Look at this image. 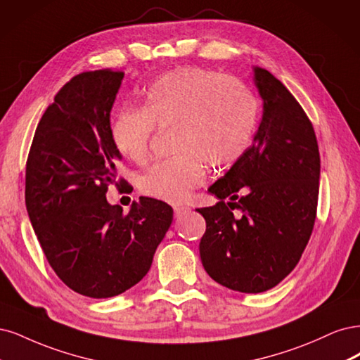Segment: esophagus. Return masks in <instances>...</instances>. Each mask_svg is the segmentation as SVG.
Returning a JSON list of instances; mask_svg holds the SVG:
<instances>
[{
	"label": "esophagus",
	"mask_w": 360,
	"mask_h": 360,
	"mask_svg": "<svg viewBox=\"0 0 360 360\" xmlns=\"http://www.w3.org/2000/svg\"><path fill=\"white\" fill-rule=\"evenodd\" d=\"M173 210H175V215L176 217H182V215L188 214L191 211L190 207H187V206H175V207H173Z\"/></svg>",
	"instance_id": "34e87169"
}]
</instances>
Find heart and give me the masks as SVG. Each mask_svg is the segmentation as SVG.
<instances>
[{
    "instance_id": "b5f03b06",
    "label": "heart",
    "mask_w": 360,
    "mask_h": 360,
    "mask_svg": "<svg viewBox=\"0 0 360 360\" xmlns=\"http://www.w3.org/2000/svg\"><path fill=\"white\" fill-rule=\"evenodd\" d=\"M142 109H124L110 136L127 160L149 154L154 129H173V153L141 178L142 191L173 205L184 203L206 179V165L221 169L248 146L257 121V100L231 76L202 67H178L161 75L143 92Z\"/></svg>"
}]
</instances>
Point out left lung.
<instances>
[{"instance_id": "left-lung-1", "label": "left lung", "mask_w": 360, "mask_h": 360, "mask_svg": "<svg viewBox=\"0 0 360 360\" xmlns=\"http://www.w3.org/2000/svg\"><path fill=\"white\" fill-rule=\"evenodd\" d=\"M252 80L263 103L259 129L207 188L218 202L197 210L206 221L199 245L205 271L242 293L266 292L295 269L314 227L320 179L317 139L304 109L264 68L254 65ZM233 209L241 214L235 217Z\"/></svg>"}]
</instances>
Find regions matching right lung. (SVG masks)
<instances>
[{"label": "right lung", "mask_w": 360, "mask_h": 360, "mask_svg": "<svg viewBox=\"0 0 360 360\" xmlns=\"http://www.w3.org/2000/svg\"><path fill=\"white\" fill-rule=\"evenodd\" d=\"M122 79L104 68L64 85L43 113L27 163V211L44 256L65 285L94 299L142 280L173 219L172 207L150 197L127 215L106 199L122 160L110 136Z\"/></svg>", "instance_id": "right-lung-1"}]
</instances>
